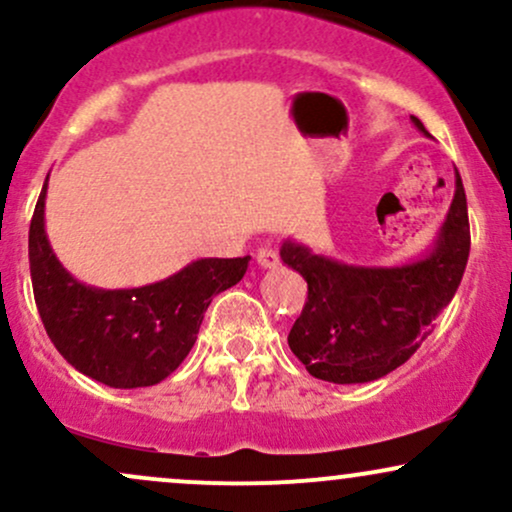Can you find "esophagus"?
<instances>
[{
  "instance_id": "34e87169",
  "label": "esophagus",
  "mask_w": 512,
  "mask_h": 512,
  "mask_svg": "<svg viewBox=\"0 0 512 512\" xmlns=\"http://www.w3.org/2000/svg\"><path fill=\"white\" fill-rule=\"evenodd\" d=\"M257 264H260L262 269H276L279 267V255H276L272 248L257 250Z\"/></svg>"
}]
</instances>
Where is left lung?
<instances>
[{
  "instance_id": "obj_1",
  "label": "left lung",
  "mask_w": 512,
  "mask_h": 512,
  "mask_svg": "<svg viewBox=\"0 0 512 512\" xmlns=\"http://www.w3.org/2000/svg\"><path fill=\"white\" fill-rule=\"evenodd\" d=\"M411 122L428 137L419 117ZM279 255L308 281V301L289 332L305 370L337 385L383 378L414 356L462 281L469 219L460 173L455 168L448 216L416 260L363 267L317 255L296 238H286Z\"/></svg>"
}]
</instances>
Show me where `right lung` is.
Listing matches in <instances>:
<instances>
[{
  "mask_svg": "<svg viewBox=\"0 0 512 512\" xmlns=\"http://www.w3.org/2000/svg\"><path fill=\"white\" fill-rule=\"evenodd\" d=\"M48 178L28 233L35 305L45 332L67 363L98 383L117 390L161 383L195 346L211 298L243 279L250 257H202L137 289L81 284L57 260L45 233Z\"/></svg>",
  "mask_w": 512,
  "mask_h": 512,
  "instance_id": "add662e5",
  "label": "right lung"
}]
</instances>
